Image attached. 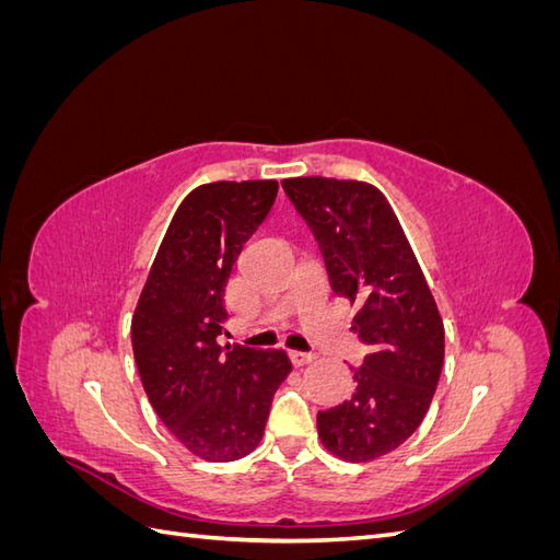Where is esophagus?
I'll return each mask as SVG.
<instances>
[{"label":"esophagus","mask_w":560,"mask_h":560,"mask_svg":"<svg viewBox=\"0 0 560 560\" xmlns=\"http://www.w3.org/2000/svg\"><path fill=\"white\" fill-rule=\"evenodd\" d=\"M290 360H292V364H294V366H306V364H311V362L315 360V354H313V352L292 350V352H290Z\"/></svg>","instance_id":"esophagus-1"}]
</instances>
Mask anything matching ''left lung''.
<instances>
[{
	"label": "left lung",
	"mask_w": 560,
	"mask_h": 560,
	"mask_svg": "<svg viewBox=\"0 0 560 560\" xmlns=\"http://www.w3.org/2000/svg\"><path fill=\"white\" fill-rule=\"evenodd\" d=\"M282 189L315 235L331 290L360 306L352 331L369 348L352 397L317 413V434L341 460H376L401 446L430 409L444 364L442 315L374 184L290 177Z\"/></svg>",
	"instance_id": "1"
}]
</instances>
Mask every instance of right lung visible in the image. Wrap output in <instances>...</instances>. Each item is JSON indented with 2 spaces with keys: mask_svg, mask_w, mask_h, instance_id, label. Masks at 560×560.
Segmentation results:
<instances>
[{
  "mask_svg": "<svg viewBox=\"0 0 560 560\" xmlns=\"http://www.w3.org/2000/svg\"><path fill=\"white\" fill-rule=\"evenodd\" d=\"M278 196L276 179L200 184L182 200L149 268L130 336L144 393L177 442L208 463L259 446L284 350L219 346L224 290Z\"/></svg>",
  "mask_w": 560,
  "mask_h": 560,
  "instance_id": "obj_1",
  "label": "right lung"
}]
</instances>
